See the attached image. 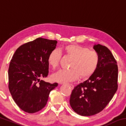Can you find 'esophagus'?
<instances>
[{
    "label": "esophagus",
    "mask_w": 126,
    "mask_h": 126,
    "mask_svg": "<svg viewBox=\"0 0 126 126\" xmlns=\"http://www.w3.org/2000/svg\"><path fill=\"white\" fill-rule=\"evenodd\" d=\"M68 85H69V86L71 87L72 88H73V87H74V86H73V84H68Z\"/></svg>",
    "instance_id": "34e87169"
}]
</instances>
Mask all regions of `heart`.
Segmentation results:
<instances>
[{
  "label": "heart",
  "mask_w": 126,
  "mask_h": 126,
  "mask_svg": "<svg viewBox=\"0 0 126 126\" xmlns=\"http://www.w3.org/2000/svg\"><path fill=\"white\" fill-rule=\"evenodd\" d=\"M66 55L72 58L69 69H61L52 76L55 82L65 83L75 80L79 76L87 78L95 71L99 63V55L94 50L76 44H69L62 49ZM61 58V53L57 49L51 52L48 57V62L51 67H58Z\"/></svg>",
  "instance_id": "obj_1"
}]
</instances>
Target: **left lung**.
I'll return each mask as SVG.
<instances>
[{
    "label": "left lung",
    "mask_w": 126,
    "mask_h": 126,
    "mask_svg": "<svg viewBox=\"0 0 126 126\" xmlns=\"http://www.w3.org/2000/svg\"><path fill=\"white\" fill-rule=\"evenodd\" d=\"M93 49L99 55L97 68L86 80L74 87L69 100L74 111L83 116L102 111L118 87V66L111 52L101 44H94Z\"/></svg>",
    "instance_id": "left-lung-1"
}]
</instances>
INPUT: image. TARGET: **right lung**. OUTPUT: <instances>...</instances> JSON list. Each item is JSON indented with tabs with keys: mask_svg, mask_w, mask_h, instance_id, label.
Here are the masks:
<instances>
[{
	"mask_svg": "<svg viewBox=\"0 0 126 126\" xmlns=\"http://www.w3.org/2000/svg\"><path fill=\"white\" fill-rule=\"evenodd\" d=\"M57 43V40L38 38L20 46L12 57L8 70L9 91L25 112L33 113L43 109L50 91L58 86L41 80L48 76V57Z\"/></svg>",
	"mask_w": 126,
	"mask_h": 126,
	"instance_id": "right-lung-1",
	"label": "right lung"
}]
</instances>
